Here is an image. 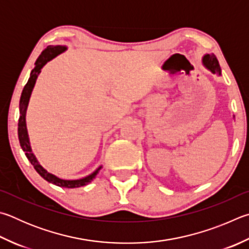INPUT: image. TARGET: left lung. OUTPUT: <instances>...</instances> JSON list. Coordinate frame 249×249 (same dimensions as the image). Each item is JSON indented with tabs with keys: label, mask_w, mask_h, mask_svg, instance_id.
Returning a JSON list of instances; mask_svg holds the SVG:
<instances>
[{
	"label": "left lung",
	"mask_w": 249,
	"mask_h": 249,
	"mask_svg": "<svg viewBox=\"0 0 249 249\" xmlns=\"http://www.w3.org/2000/svg\"><path fill=\"white\" fill-rule=\"evenodd\" d=\"M202 64L206 69L209 70L212 74H218L219 76L221 75V67L219 64V61L213 53L205 54L202 57Z\"/></svg>",
	"instance_id": "obj_1"
}]
</instances>
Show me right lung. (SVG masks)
I'll return each mask as SVG.
<instances>
[{
    "label": "right lung",
    "instance_id": "right-lung-1",
    "mask_svg": "<svg viewBox=\"0 0 249 249\" xmlns=\"http://www.w3.org/2000/svg\"><path fill=\"white\" fill-rule=\"evenodd\" d=\"M67 48L65 46H49L46 50H43L42 53L40 54L37 61L35 63V69L31 71L30 77L27 81L26 86L22 89L20 101H19V120H18V139H19L20 147L22 151L25 152L27 159L29 160L31 164L34 165L35 170L38 172L39 175L43 178L49 183H52L56 186L60 187H65V188H77L85 186V185L89 184L91 180L96 178L99 171L102 168V165L99 166V168L92 172L91 174L85 176L83 178L79 179H63L57 178L52 173H49V172L43 168V166L39 163L37 158L34 155L33 149L30 146L29 142V136H28V130H27V125H26V112L27 107H28L29 99L31 96V92H33V89L35 87L36 80H37L39 74L41 73V69L47 64L49 61L53 60L54 57L57 56L58 54L63 53L66 51Z\"/></svg>",
    "mask_w": 249,
    "mask_h": 249
}]
</instances>
